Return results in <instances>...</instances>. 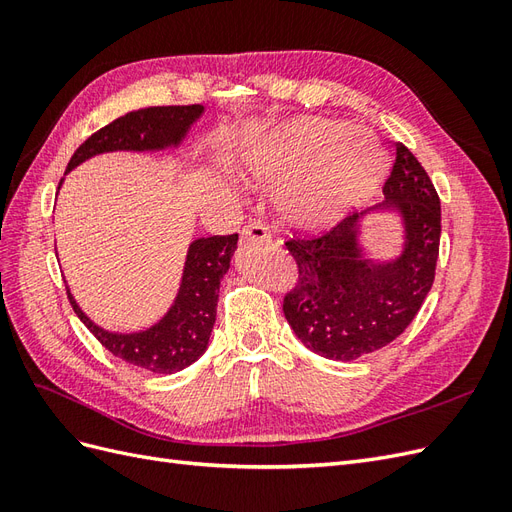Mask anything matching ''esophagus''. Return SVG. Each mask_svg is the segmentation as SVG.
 Listing matches in <instances>:
<instances>
[{
	"instance_id": "obj_1",
	"label": "esophagus",
	"mask_w": 512,
	"mask_h": 512,
	"mask_svg": "<svg viewBox=\"0 0 512 512\" xmlns=\"http://www.w3.org/2000/svg\"><path fill=\"white\" fill-rule=\"evenodd\" d=\"M241 237L250 243H269L271 241V232L267 228V224L262 222H250L243 230Z\"/></svg>"
}]
</instances>
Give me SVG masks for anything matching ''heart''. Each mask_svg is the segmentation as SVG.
<instances>
[{"label":"heart","instance_id":"obj_1","mask_svg":"<svg viewBox=\"0 0 512 512\" xmlns=\"http://www.w3.org/2000/svg\"><path fill=\"white\" fill-rule=\"evenodd\" d=\"M241 166L252 179L286 183L280 200L294 220L322 224L376 188L382 149L346 123L301 119L245 151Z\"/></svg>","mask_w":512,"mask_h":512}]
</instances>
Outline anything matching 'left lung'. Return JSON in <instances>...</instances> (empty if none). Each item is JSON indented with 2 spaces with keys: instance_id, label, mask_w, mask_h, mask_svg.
I'll return each instance as SVG.
<instances>
[{
  "instance_id": "1",
  "label": "left lung",
  "mask_w": 512,
  "mask_h": 512,
  "mask_svg": "<svg viewBox=\"0 0 512 512\" xmlns=\"http://www.w3.org/2000/svg\"><path fill=\"white\" fill-rule=\"evenodd\" d=\"M384 200L369 211H397L406 247L393 262L361 256L356 237L363 213L335 226L286 239L297 262V284L284 297V316L301 342L333 361H352L384 348L408 329L436 277L440 196L414 153L395 143Z\"/></svg>"
}]
</instances>
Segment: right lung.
<instances>
[{
  "label": "right lung",
  "mask_w": 512,
  "mask_h": 512,
  "mask_svg": "<svg viewBox=\"0 0 512 512\" xmlns=\"http://www.w3.org/2000/svg\"><path fill=\"white\" fill-rule=\"evenodd\" d=\"M200 113H203V106L188 104L149 106L123 115L91 134L74 151L66 173L104 151H151L179 145ZM237 241V232L196 239L190 245L188 260H185L183 280L175 305L170 307V312L156 327L143 333L121 335L100 329L98 324L91 322L81 312V307L76 305L70 290L66 288L70 305L98 342L108 352L119 356L121 361L153 371V374H175V371L192 365L207 350L215 322L220 280L230 267Z\"/></svg>",
  "instance_id": "right-lung-1"
}]
</instances>
